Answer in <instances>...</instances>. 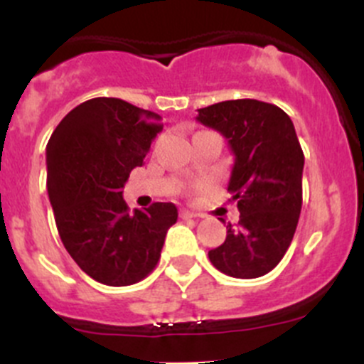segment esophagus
<instances>
[{"mask_svg": "<svg viewBox=\"0 0 364 364\" xmlns=\"http://www.w3.org/2000/svg\"><path fill=\"white\" fill-rule=\"evenodd\" d=\"M179 216H181L183 220H190V218H197V215L196 213H192V211H188V209H181V211H179Z\"/></svg>", "mask_w": 364, "mask_h": 364, "instance_id": "esophagus-1", "label": "esophagus"}]
</instances>
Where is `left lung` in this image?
Masks as SVG:
<instances>
[{"label":"left lung","mask_w":364,"mask_h":364,"mask_svg":"<svg viewBox=\"0 0 364 364\" xmlns=\"http://www.w3.org/2000/svg\"><path fill=\"white\" fill-rule=\"evenodd\" d=\"M197 121L229 142L234 165L227 190L240 209V222L227 225L209 260L229 277H264L291 247L303 204L304 155L294 124L277 105L250 98L199 109Z\"/></svg>","instance_id":"1"}]
</instances>
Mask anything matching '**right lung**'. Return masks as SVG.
Listing matches in <instances>:
<instances>
[{"label": "right lung", "mask_w": 364, "mask_h": 364, "mask_svg": "<svg viewBox=\"0 0 364 364\" xmlns=\"http://www.w3.org/2000/svg\"><path fill=\"white\" fill-rule=\"evenodd\" d=\"M161 117L119 98H91L61 119L47 142V192L58 232L77 266L111 287L155 269L172 203L128 211L123 186L161 132Z\"/></svg>", "instance_id": "obj_1"}]
</instances>
